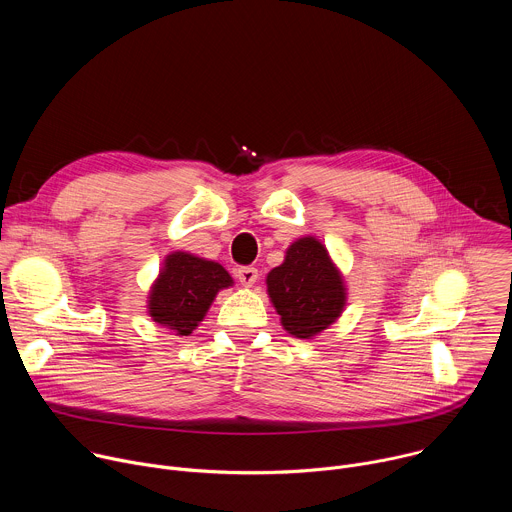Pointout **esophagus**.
<instances>
[{"label": "esophagus", "mask_w": 512, "mask_h": 512, "mask_svg": "<svg viewBox=\"0 0 512 512\" xmlns=\"http://www.w3.org/2000/svg\"><path fill=\"white\" fill-rule=\"evenodd\" d=\"M257 277H259V273H257L255 267H241V269L237 271V279H239L241 285H245V287H253L255 281H257Z\"/></svg>", "instance_id": "esophagus-1"}]
</instances>
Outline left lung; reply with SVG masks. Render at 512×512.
Listing matches in <instances>:
<instances>
[{
  "mask_svg": "<svg viewBox=\"0 0 512 512\" xmlns=\"http://www.w3.org/2000/svg\"><path fill=\"white\" fill-rule=\"evenodd\" d=\"M267 295L281 325L299 339H313L342 317L348 303L344 273L327 247L311 237L295 239L279 267L267 273Z\"/></svg>",
  "mask_w": 512,
  "mask_h": 512,
  "instance_id": "1",
  "label": "left lung"
}]
</instances>
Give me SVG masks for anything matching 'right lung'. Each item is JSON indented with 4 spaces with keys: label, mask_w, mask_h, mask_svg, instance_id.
I'll use <instances>...</instances> for the list:
<instances>
[{
    "label": "right lung",
    "mask_w": 512,
    "mask_h": 512,
    "mask_svg": "<svg viewBox=\"0 0 512 512\" xmlns=\"http://www.w3.org/2000/svg\"><path fill=\"white\" fill-rule=\"evenodd\" d=\"M227 269L187 251L168 253L146 297L150 319L175 335H191L205 319L219 291L233 287Z\"/></svg>",
    "instance_id": "1"
}]
</instances>
